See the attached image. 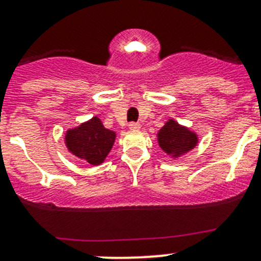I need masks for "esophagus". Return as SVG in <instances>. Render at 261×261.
<instances>
[{
  "instance_id": "esophagus-1",
  "label": "esophagus",
  "mask_w": 261,
  "mask_h": 261,
  "mask_svg": "<svg viewBox=\"0 0 261 261\" xmlns=\"http://www.w3.org/2000/svg\"><path fill=\"white\" fill-rule=\"evenodd\" d=\"M140 128H141V125L138 123L129 124V129H130V130H140Z\"/></svg>"
}]
</instances>
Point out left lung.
<instances>
[{
	"label": "left lung",
	"mask_w": 261,
	"mask_h": 261,
	"mask_svg": "<svg viewBox=\"0 0 261 261\" xmlns=\"http://www.w3.org/2000/svg\"><path fill=\"white\" fill-rule=\"evenodd\" d=\"M158 143L161 150L177 160L198 145V136L186 125L170 118L158 132Z\"/></svg>",
	"instance_id": "8db88e82"
}]
</instances>
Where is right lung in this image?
Returning a JSON list of instances; mask_svg holds the SVG:
<instances>
[{"label": "right lung", "mask_w": 261, "mask_h": 261, "mask_svg": "<svg viewBox=\"0 0 261 261\" xmlns=\"http://www.w3.org/2000/svg\"><path fill=\"white\" fill-rule=\"evenodd\" d=\"M116 133L105 128L98 116L69 128L65 133L66 148L81 160L97 166L105 161L115 142Z\"/></svg>", "instance_id": "add662e5"}]
</instances>
